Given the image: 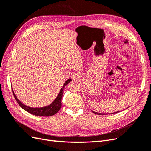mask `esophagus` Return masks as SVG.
<instances>
[{
    "mask_svg": "<svg viewBox=\"0 0 151 151\" xmlns=\"http://www.w3.org/2000/svg\"><path fill=\"white\" fill-rule=\"evenodd\" d=\"M73 80L74 81H79L81 79V76L78 74V73H74V75L72 76Z\"/></svg>",
    "mask_w": 151,
    "mask_h": 151,
    "instance_id": "obj_1",
    "label": "esophagus"
}]
</instances>
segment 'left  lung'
I'll return each instance as SVG.
<instances>
[{
	"label": "left lung",
	"mask_w": 151,
	"mask_h": 151,
	"mask_svg": "<svg viewBox=\"0 0 151 151\" xmlns=\"http://www.w3.org/2000/svg\"><path fill=\"white\" fill-rule=\"evenodd\" d=\"M93 113H94L95 114H97V115H111V114H114V113H118L120 111H116V112H115V113H98V112H94L93 111H92Z\"/></svg>",
	"instance_id": "8db88e82"
}]
</instances>
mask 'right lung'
Returning <instances> with one entry per match:
<instances>
[{"mask_svg": "<svg viewBox=\"0 0 151 151\" xmlns=\"http://www.w3.org/2000/svg\"><path fill=\"white\" fill-rule=\"evenodd\" d=\"M72 81L71 79H67L65 83L63 84L62 88H61L60 92H59L58 94L57 95V98L55 99L54 101L48 106H43V107H38V108H33V107H30L26 106V104L22 103V102L20 100L18 99L17 96H16L14 92L13 89L12 88L13 95L14 96L16 101L17 103L19 104V106L24 109L25 111L28 112L32 115H35V116H50L54 115L55 114H56L62 106V95L63 93V89H64L65 87Z\"/></svg>", "mask_w": 151, "mask_h": 151, "instance_id": "add662e5", "label": "right lung"}]
</instances>
